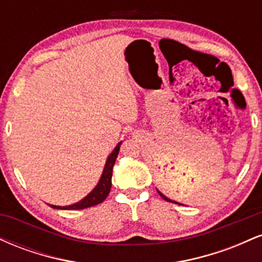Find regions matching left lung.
Returning <instances> with one entry per match:
<instances>
[{"instance_id": "1", "label": "left lung", "mask_w": 262, "mask_h": 262, "mask_svg": "<svg viewBox=\"0 0 262 262\" xmlns=\"http://www.w3.org/2000/svg\"><path fill=\"white\" fill-rule=\"evenodd\" d=\"M158 193H159V194H160V196H161L162 198H164V200H165V201H167V202H175V201L170 200V198H167L166 196H165V194H162V193H161V192H160V191H159V189H158ZM175 203H177V202H175ZM177 204H180V203H177Z\"/></svg>"}]
</instances>
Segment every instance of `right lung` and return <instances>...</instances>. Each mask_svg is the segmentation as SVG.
Segmentation results:
<instances>
[{"mask_svg":"<svg viewBox=\"0 0 262 262\" xmlns=\"http://www.w3.org/2000/svg\"><path fill=\"white\" fill-rule=\"evenodd\" d=\"M121 144L122 141L121 143H118V145L114 148L113 151L111 152V155L108 156L100 181H98L97 186H96V187L93 188L85 198H82L80 202L71 204V206L60 207V206H53V204H49V206L54 209H85V208H89V207L96 206V204H100L103 202V201L107 198L108 193H110L111 187H112V171H113L114 162H116L117 156H118Z\"/></svg>","mask_w":262,"mask_h":262,"instance_id":"obj_1","label":"right lung"}]
</instances>
